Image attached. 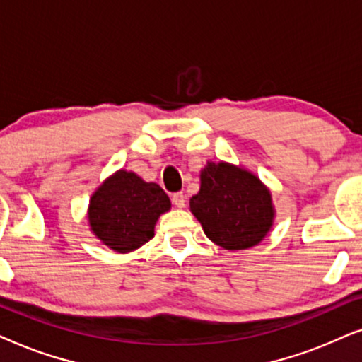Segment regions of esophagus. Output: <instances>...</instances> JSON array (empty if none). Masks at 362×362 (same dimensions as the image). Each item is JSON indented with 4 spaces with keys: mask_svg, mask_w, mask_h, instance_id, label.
Returning <instances> with one entry per match:
<instances>
[{
    "mask_svg": "<svg viewBox=\"0 0 362 362\" xmlns=\"http://www.w3.org/2000/svg\"><path fill=\"white\" fill-rule=\"evenodd\" d=\"M172 202H173V205L177 206V209H184V206H185V195L182 194V192H178V194H173Z\"/></svg>",
    "mask_w": 362,
    "mask_h": 362,
    "instance_id": "1",
    "label": "esophagus"
}]
</instances>
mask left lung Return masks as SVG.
<instances>
[{
	"instance_id": "1",
	"label": "left lung",
	"mask_w": 362,
	"mask_h": 362,
	"mask_svg": "<svg viewBox=\"0 0 362 362\" xmlns=\"http://www.w3.org/2000/svg\"><path fill=\"white\" fill-rule=\"evenodd\" d=\"M190 211L218 247L237 252L262 243L273 226L272 192L253 172L230 162H206Z\"/></svg>"
}]
</instances>
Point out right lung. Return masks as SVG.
Returning a JSON list of instances; mask_svg holds the SVG:
<instances>
[{
  "mask_svg": "<svg viewBox=\"0 0 362 362\" xmlns=\"http://www.w3.org/2000/svg\"><path fill=\"white\" fill-rule=\"evenodd\" d=\"M170 206V199L160 185L119 168L90 197L89 230L114 252H136L153 238L157 220Z\"/></svg>",
  "mask_w": 362,
  "mask_h": 362,
  "instance_id": "obj_1",
  "label": "right lung"
}]
</instances>
